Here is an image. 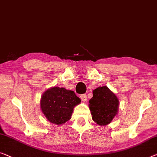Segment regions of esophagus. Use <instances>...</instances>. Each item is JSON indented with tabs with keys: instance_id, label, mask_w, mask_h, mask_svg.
<instances>
[{
	"instance_id": "obj_1",
	"label": "esophagus",
	"mask_w": 157,
	"mask_h": 157,
	"mask_svg": "<svg viewBox=\"0 0 157 157\" xmlns=\"http://www.w3.org/2000/svg\"><path fill=\"white\" fill-rule=\"evenodd\" d=\"M80 99H81V100L82 101H87V94H81V95H80Z\"/></svg>"
}]
</instances>
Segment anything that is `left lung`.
<instances>
[{"instance_id": "1", "label": "left lung", "mask_w": 157, "mask_h": 157, "mask_svg": "<svg viewBox=\"0 0 157 157\" xmlns=\"http://www.w3.org/2000/svg\"><path fill=\"white\" fill-rule=\"evenodd\" d=\"M92 93L93 97L89 101L92 120L99 125H107L117 114L118 98L107 86L96 88Z\"/></svg>"}]
</instances>
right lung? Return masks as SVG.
Returning <instances> with one entry per match:
<instances>
[{"label":"right lung","mask_w":157,"mask_h":157,"mask_svg":"<svg viewBox=\"0 0 157 157\" xmlns=\"http://www.w3.org/2000/svg\"><path fill=\"white\" fill-rule=\"evenodd\" d=\"M80 101V99L72 90L54 87L43 94L40 107L48 121L60 125L70 120L74 107Z\"/></svg>","instance_id":"1"}]
</instances>
